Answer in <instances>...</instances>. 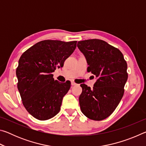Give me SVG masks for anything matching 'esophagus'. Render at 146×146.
<instances>
[{
	"label": "esophagus",
	"mask_w": 146,
	"mask_h": 146,
	"mask_svg": "<svg viewBox=\"0 0 146 146\" xmlns=\"http://www.w3.org/2000/svg\"><path fill=\"white\" fill-rule=\"evenodd\" d=\"M71 84L72 85V86H76V85H77V84H76L75 82H73V81H72V82H71Z\"/></svg>",
	"instance_id": "obj_1"
}]
</instances>
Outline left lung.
<instances>
[{
	"label": "left lung",
	"mask_w": 146,
	"mask_h": 146,
	"mask_svg": "<svg viewBox=\"0 0 146 146\" xmlns=\"http://www.w3.org/2000/svg\"><path fill=\"white\" fill-rule=\"evenodd\" d=\"M91 72L97 80L93 89L84 84L79 97L81 111L93 120H102L114 111L124 93L127 80V63L119 49L99 39L78 42Z\"/></svg>",
	"instance_id": "1"
}]
</instances>
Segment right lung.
<instances>
[{
	"instance_id": "1",
	"label": "right lung",
	"mask_w": 146,
	"mask_h": 146,
	"mask_svg": "<svg viewBox=\"0 0 146 146\" xmlns=\"http://www.w3.org/2000/svg\"><path fill=\"white\" fill-rule=\"evenodd\" d=\"M76 42L42 40L27 49L20 58L16 70L17 88L26 110L36 119L48 120L60 111L71 82L55 80L52 73L56 68L63 67Z\"/></svg>"
}]
</instances>
